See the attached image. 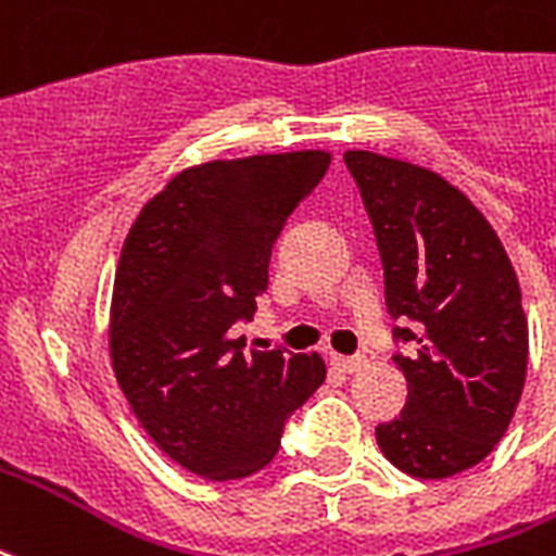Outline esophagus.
I'll return each instance as SVG.
<instances>
[{
	"mask_svg": "<svg viewBox=\"0 0 556 556\" xmlns=\"http://www.w3.org/2000/svg\"><path fill=\"white\" fill-rule=\"evenodd\" d=\"M332 365H336L339 371L353 374V371H359L362 365H365V356H339V353H336V356H332Z\"/></svg>",
	"mask_w": 556,
	"mask_h": 556,
	"instance_id": "34e87169",
	"label": "esophagus"
}]
</instances>
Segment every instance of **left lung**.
<instances>
[{
  "instance_id": "1",
  "label": "left lung",
  "mask_w": 556,
  "mask_h": 556,
  "mask_svg": "<svg viewBox=\"0 0 556 556\" xmlns=\"http://www.w3.org/2000/svg\"><path fill=\"white\" fill-rule=\"evenodd\" d=\"M386 270V306L413 351L394 356L409 397L377 427L382 456L418 480L483 463L528 374V318L507 250L477 205L418 164L348 150Z\"/></svg>"
}]
</instances>
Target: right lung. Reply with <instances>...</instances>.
Instances as JSON below:
<instances>
[{"mask_svg":"<svg viewBox=\"0 0 556 556\" xmlns=\"http://www.w3.org/2000/svg\"><path fill=\"white\" fill-rule=\"evenodd\" d=\"M327 150L185 167L143 203L123 241L109 315L121 392L159 451L203 480L256 475L324 377L318 353L244 351L286 217L324 179Z\"/></svg>","mask_w":556,"mask_h":556,"instance_id":"add662e5","label":"right lung"}]
</instances>
